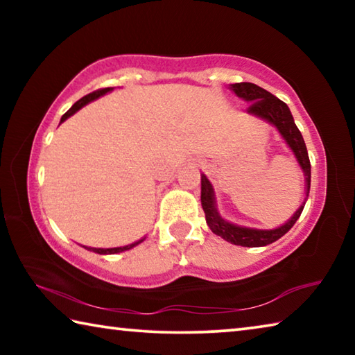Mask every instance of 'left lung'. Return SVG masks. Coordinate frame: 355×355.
Segmentation results:
<instances>
[{
	"label": "left lung",
	"mask_w": 355,
	"mask_h": 355,
	"mask_svg": "<svg viewBox=\"0 0 355 355\" xmlns=\"http://www.w3.org/2000/svg\"><path fill=\"white\" fill-rule=\"evenodd\" d=\"M232 91L235 92L238 97L244 98L245 101H250L248 107V112L255 114V116L268 120L269 123H272L275 128L279 130V133L284 136L288 146L296 155L300 167L304 169L305 180H307V191H310V177H311V167L310 159L307 153V147H305L304 137L300 135L299 128L294 123V119L290 112V107L286 103L279 100L271 92L264 91L263 87L257 86L254 83H235L232 84ZM202 208L205 211V219L208 227L211 228V232L216 235L224 238L225 241L243 245V248H261V245H268L274 241H277L290 228L296 224L300 213H302L304 205L300 207L291 220H288L285 225L274 230H254V228H244L233 224H228L220 218L214 208V196L213 188L205 175H202Z\"/></svg>",
	"instance_id": "8db88e82"
}]
</instances>
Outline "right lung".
<instances>
[{"label": "right lung", "instance_id": "right-lung-1", "mask_svg": "<svg viewBox=\"0 0 355 355\" xmlns=\"http://www.w3.org/2000/svg\"><path fill=\"white\" fill-rule=\"evenodd\" d=\"M110 91H112V87L98 89V91H94V92H91V94H87L86 97H83L81 100H78L76 103H75L73 106H71L67 112L64 114L62 119H61V122H64L65 119L70 117L71 114H75L78 110H81V107H83L84 105H87L89 101H92V100H95V98H98L100 95H105L106 92H110ZM142 241H144V238L141 239V241H137V243H135V244H130V245H123V248H114V249H91V248H86V249L97 252V254H119V252H123V250H128V249H131V248H135V245H137V244L142 243Z\"/></svg>", "mask_w": 355, "mask_h": 355}]
</instances>
